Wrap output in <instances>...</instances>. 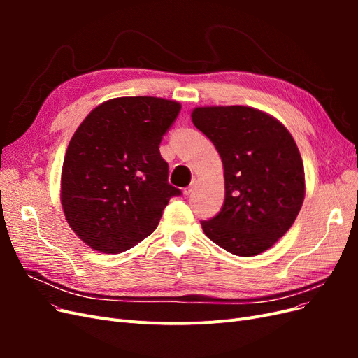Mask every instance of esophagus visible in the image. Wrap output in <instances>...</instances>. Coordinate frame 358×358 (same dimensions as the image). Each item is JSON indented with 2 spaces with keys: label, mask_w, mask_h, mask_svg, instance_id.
I'll list each match as a JSON object with an SVG mask.
<instances>
[{
  "label": "esophagus",
  "mask_w": 358,
  "mask_h": 358,
  "mask_svg": "<svg viewBox=\"0 0 358 358\" xmlns=\"http://www.w3.org/2000/svg\"><path fill=\"white\" fill-rule=\"evenodd\" d=\"M196 185H197V179L194 178L192 180H191V183H189V187H187L185 189H183V192H185V196H189V194L196 189Z\"/></svg>",
  "instance_id": "1"
}]
</instances>
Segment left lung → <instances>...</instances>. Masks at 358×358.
<instances>
[{
	"instance_id": "left-lung-1",
	"label": "left lung",
	"mask_w": 358,
	"mask_h": 358,
	"mask_svg": "<svg viewBox=\"0 0 358 358\" xmlns=\"http://www.w3.org/2000/svg\"><path fill=\"white\" fill-rule=\"evenodd\" d=\"M192 122L222 159L225 199L200 221L212 242L239 257L273 246L296 221L305 199V170L288 129L252 107H197Z\"/></svg>"
}]
</instances>
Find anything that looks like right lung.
<instances>
[{"label": "right lung", "mask_w": 358, "mask_h": 358, "mask_svg": "<svg viewBox=\"0 0 358 358\" xmlns=\"http://www.w3.org/2000/svg\"><path fill=\"white\" fill-rule=\"evenodd\" d=\"M180 104L157 96H121L100 104L70 140L61 203L73 231L95 251L117 254L154 233L169 200L159 143Z\"/></svg>", "instance_id": "obj_1"}]
</instances>
